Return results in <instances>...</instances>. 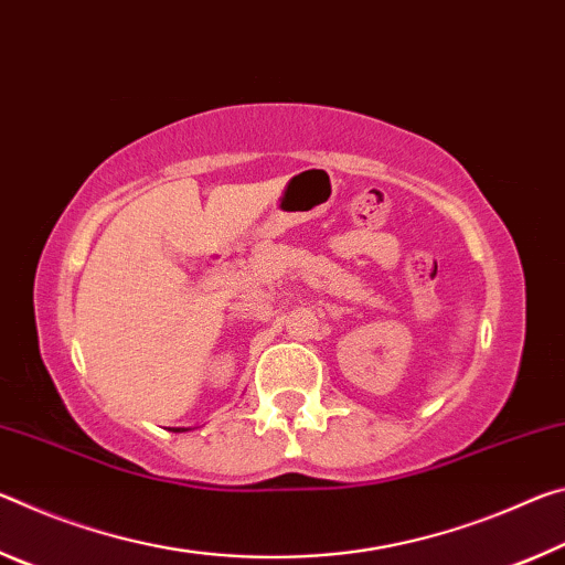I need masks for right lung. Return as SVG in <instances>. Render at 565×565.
Returning a JSON list of instances; mask_svg holds the SVG:
<instances>
[{
  "mask_svg": "<svg viewBox=\"0 0 565 565\" xmlns=\"http://www.w3.org/2000/svg\"><path fill=\"white\" fill-rule=\"evenodd\" d=\"M188 430H190V428H174L172 433H188Z\"/></svg>",
  "mask_w": 565,
  "mask_h": 565,
  "instance_id": "obj_1",
  "label": "right lung"
}]
</instances>
